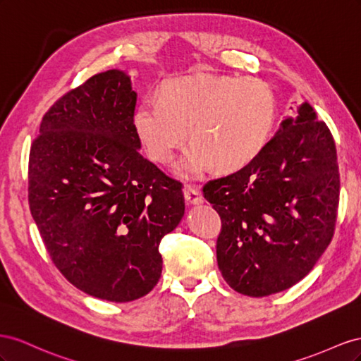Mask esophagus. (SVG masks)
I'll return each mask as SVG.
<instances>
[{
  "label": "esophagus",
  "mask_w": 361,
  "mask_h": 361,
  "mask_svg": "<svg viewBox=\"0 0 361 361\" xmlns=\"http://www.w3.org/2000/svg\"><path fill=\"white\" fill-rule=\"evenodd\" d=\"M184 198H186V202L190 205H197L202 202V197L200 195V192L192 186L184 188Z\"/></svg>",
  "instance_id": "1"
}]
</instances>
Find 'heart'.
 <instances>
[{
    "label": "heart",
    "instance_id": "1",
    "mask_svg": "<svg viewBox=\"0 0 361 361\" xmlns=\"http://www.w3.org/2000/svg\"><path fill=\"white\" fill-rule=\"evenodd\" d=\"M275 113L272 90L259 78L190 75L166 81L159 101L143 99L135 128L159 163H171L189 136L193 147L184 171L201 173L213 163L221 171H238L269 142Z\"/></svg>",
    "mask_w": 361,
    "mask_h": 361
}]
</instances>
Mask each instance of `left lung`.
<instances>
[{"label":"left lung","instance_id":"8db88e82","mask_svg":"<svg viewBox=\"0 0 361 361\" xmlns=\"http://www.w3.org/2000/svg\"><path fill=\"white\" fill-rule=\"evenodd\" d=\"M338 189L334 139L308 102L250 164L205 184L222 221L216 257L231 289L262 298L301 281L333 239Z\"/></svg>","mask_w":361,"mask_h":361}]
</instances>
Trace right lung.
Returning a JSON list of instances; mask_svg holds the SVG:
<instances>
[{
  "label": "right lung",
  "instance_id": "1",
  "mask_svg": "<svg viewBox=\"0 0 361 361\" xmlns=\"http://www.w3.org/2000/svg\"><path fill=\"white\" fill-rule=\"evenodd\" d=\"M136 99L127 72L90 77L51 106L30 149V212L51 260L111 302L154 289L160 240L184 214L181 183L139 152Z\"/></svg>",
  "mask_w": 361,
  "mask_h": 361
}]
</instances>
